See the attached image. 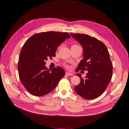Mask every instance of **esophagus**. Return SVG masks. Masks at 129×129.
Segmentation results:
<instances>
[{"instance_id":"obj_1","label":"esophagus","mask_w":129,"mask_h":129,"mask_svg":"<svg viewBox=\"0 0 129 129\" xmlns=\"http://www.w3.org/2000/svg\"><path fill=\"white\" fill-rule=\"evenodd\" d=\"M66 74L67 75H68V76H72V75H73V74L72 73H69V72H66Z\"/></svg>"}]
</instances>
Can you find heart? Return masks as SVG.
<instances>
[{"instance_id": "heart-1", "label": "heart", "mask_w": 129, "mask_h": 129, "mask_svg": "<svg viewBox=\"0 0 129 129\" xmlns=\"http://www.w3.org/2000/svg\"><path fill=\"white\" fill-rule=\"evenodd\" d=\"M79 46V45H76V44H74V45H72V46ZM65 66L66 67H69V66H67V65H65Z\"/></svg>"}]
</instances>
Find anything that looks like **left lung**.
I'll return each instance as SVG.
<instances>
[{
	"label": "left lung",
	"instance_id": "obj_1",
	"mask_svg": "<svg viewBox=\"0 0 129 129\" xmlns=\"http://www.w3.org/2000/svg\"><path fill=\"white\" fill-rule=\"evenodd\" d=\"M71 36L82 45L83 57L78 64L76 72L88 71L86 76L75 87V92L85 99H93L100 96L109 84L112 76V64L109 52L105 44L97 39L84 34L71 33Z\"/></svg>",
	"mask_w": 129,
	"mask_h": 129
}]
</instances>
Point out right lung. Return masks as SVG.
<instances>
[{"label": "right lung", "instance_id": "right-lung-1", "mask_svg": "<svg viewBox=\"0 0 129 129\" xmlns=\"http://www.w3.org/2000/svg\"><path fill=\"white\" fill-rule=\"evenodd\" d=\"M70 37L68 33L49 31L35 34L25 42L18 69L20 81L29 93L36 96L45 95L65 75V71L59 66L47 69L45 61L55 56L57 47Z\"/></svg>", "mask_w": 129, "mask_h": 129}]
</instances>
